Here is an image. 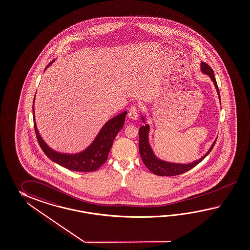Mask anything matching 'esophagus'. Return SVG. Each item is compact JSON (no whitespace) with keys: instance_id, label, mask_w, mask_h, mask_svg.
I'll return each mask as SVG.
<instances>
[{"instance_id":"obj_1","label":"esophagus","mask_w":250,"mask_h":250,"mask_svg":"<svg viewBox=\"0 0 250 250\" xmlns=\"http://www.w3.org/2000/svg\"><path fill=\"white\" fill-rule=\"evenodd\" d=\"M128 117L131 120H136L137 119V117H138V108H137V106H135V105L131 106V108L129 109V112H128Z\"/></svg>"}]
</instances>
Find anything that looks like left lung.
<instances>
[{"instance_id":"1","label":"left lung","mask_w":250,"mask_h":250,"mask_svg":"<svg viewBox=\"0 0 250 250\" xmlns=\"http://www.w3.org/2000/svg\"><path fill=\"white\" fill-rule=\"evenodd\" d=\"M201 71L205 75H208L210 80H212L214 85L216 87V90L219 96V102H220V95H219V87L217 85V81L214 76L212 68L209 67L208 64L201 62ZM142 121L146 124V118L145 116H141ZM149 132H150V125L146 124L145 125H142L139 129V152H140L141 157L144 162L145 165L146 166L149 170L152 171L153 174L159 175V176H175L182 174L183 172H186L188 170L192 169L196 165H199L203 159L207 156L209 152H211L212 148L215 146L216 140L214 141L212 146L201 158L194 161L189 164H177V163H170L166 162L164 160L159 159L155 153L153 152L150 142H149Z\"/></svg>"}]
</instances>
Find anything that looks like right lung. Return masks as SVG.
<instances>
[{
  "mask_svg": "<svg viewBox=\"0 0 250 250\" xmlns=\"http://www.w3.org/2000/svg\"><path fill=\"white\" fill-rule=\"evenodd\" d=\"M52 61V62H53ZM50 62L47 67L52 64ZM47 67L45 69H47ZM34 101L32 105L33 113V121L34 128L36 133L37 139L42 147L44 153L49 157L52 162L61 165L68 170L75 171H94L105 163L110 152V149L113 145L114 139L122 129L125 120V116L127 115L126 111H124L121 114L111 118L100 129L97 137L94 139L88 146L82 152L76 153H65L53 150L43 140L42 135L37 128L35 115H34Z\"/></svg>",
  "mask_w": 250,
  "mask_h": 250,
  "instance_id": "obj_1",
  "label": "right lung"
}]
</instances>
